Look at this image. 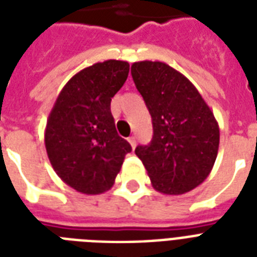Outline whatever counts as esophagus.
<instances>
[{
  "label": "esophagus",
  "mask_w": 257,
  "mask_h": 257,
  "mask_svg": "<svg viewBox=\"0 0 257 257\" xmlns=\"http://www.w3.org/2000/svg\"><path fill=\"white\" fill-rule=\"evenodd\" d=\"M128 141H129V144H131V147H132V148H135V147H136V137H135V136L129 137Z\"/></svg>",
  "instance_id": "34e87169"
}]
</instances>
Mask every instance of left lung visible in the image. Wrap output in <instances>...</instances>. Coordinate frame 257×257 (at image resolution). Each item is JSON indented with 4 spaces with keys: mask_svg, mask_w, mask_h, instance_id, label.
<instances>
[{
    "mask_svg": "<svg viewBox=\"0 0 257 257\" xmlns=\"http://www.w3.org/2000/svg\"><path fill=\"white\" fill-rule=\"evenodd\" d=\"M131 72L152 117L151 144L135 151L152 187L164 195L195 189L217 157L220 131L213 112L196 86L165 62H133Z\"/></svg>",
    "mask_w": 257,
    "mask_h": 257,
    "instance_id": "8db88e82",
    "label": "left lung"
}]
</instances>
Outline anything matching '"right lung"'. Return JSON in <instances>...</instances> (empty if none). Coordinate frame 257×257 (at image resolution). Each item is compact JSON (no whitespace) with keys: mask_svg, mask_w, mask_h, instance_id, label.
I'll return each instance as SVG.
<instances>
[{"mask_svg":"<svg viewBox=\"0 0 257 257\" xmlns=\"http://www.w3.org/2000/svg\"><path fill=\"white\" fill-rule=\"evenodd\" d=\"M129 64L106 60L74 74L58 94L45 128V148L57 176L84 195L109 191L132 151L117 135L110 101Z\"/></svg>","mask_w":257,"mask_h":257,"instance_id":"1","label":"right lung"}]
</instances>
